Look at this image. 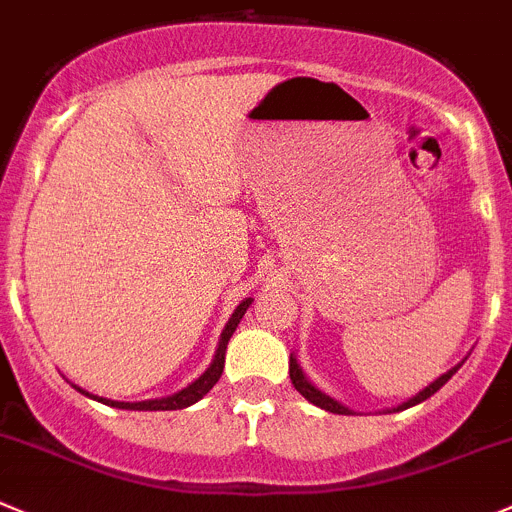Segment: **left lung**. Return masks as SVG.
I'll use <instances>...</instances> for the list:
<instances>
[{"mask_svg": "<svg viewBox=\"0 0 512 512\" xmlns=\"http://www.w3.org/2000/svg\"><path fill=\"white\" fill-rule=\"evenodd\" d=\"M460 365H463V362H458V365H455V367H450V370L445 372V375H440L438 380L430 382L428 388L420 390L418 395H413V398L405 400V403L398 405V408L388 410V413H398V410H408V408H413V405H418V403H423V400H428L430 395L438 393V390L443 388L445 382H448L450 377H453L455 372L460 370ZM290 380H292V385H295L297 393H300L305 400H310L312 405H317V408L327 410V413H335V415H352L350 408H345V405L337 403L335 398H330V395H325V393H322V390H317L315 385H312V382L307 380L305 372H302V367L297 365V357H295V355H290Z\"/></svg>", "mask_w": 512, "mask_h": 512, "instance_id": "8db88e82", "label": "left lung"}]
</instances>
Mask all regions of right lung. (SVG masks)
Wrapping results in <instances>:
<instances>
[{
  "instance_id": "1",
  "label": "right lung",
  "mask_w": 512,
  "mask_h": 512,
  "mask_svg": "<svg viewBox=\"0 0 512 512\" xmlns=\"http://www.w3.org/2000/svg\"><path fill=\"white\" fill-rule=\"evenodd\" d=\"M252 305V297H245V300L237 305V310L232 312V317L227 320L225 330H222L220 335V345H217V352L215 357H212L210 367H207L205 372H202L200 377H197L195 382H190L187 388H182L180 393L170 395V398H157V400H142V403H119V400H109V398H99V395H89L87 390L82 388H74L79 390L82 395H87V398L97 400V403L102 405H109V408H119V410H182V408H190V405H195L197 400L205 398L207 393H210L212 388H215V382L220 380L222 375V367H225V350H227V342H230L232 332L237 330V325H240L242 315L247 312V307Z\"/></svg>"
}]
</instances>
